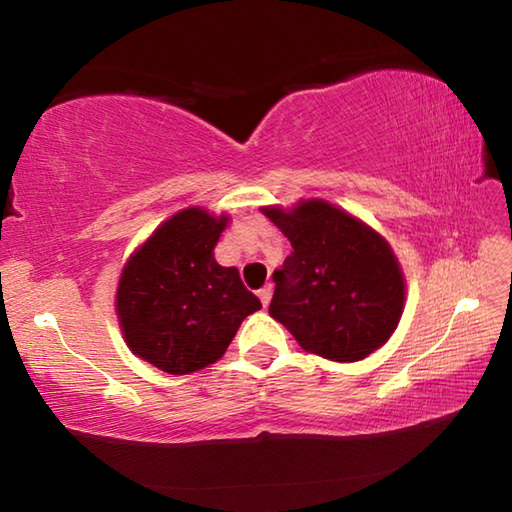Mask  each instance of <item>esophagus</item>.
<instances>
[{
    "mask_svg": "<svg viewBox=\"0 0 512 512\" xmlns=\"http://www.w3.org/2000/svg\"><path fill=\"white\" fill-rule=\"evenodd\" d=\"M271 296H273V284H264V287L259 289V300H262L264 307L271 302Z\"/></svg>",
    "mask_w": 512,
    "mask_h": 512,
    "instance_id": "esophagus-1",
    "label": "esophagus"
}]
</instances>
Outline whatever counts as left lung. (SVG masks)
Returning a JSON list of instances; mask_svg holds the SVG:
<instances>
[{
	"label": "left lung",
	"mask_w": 512,
	"mask_h": 512,
	"mask_svg": "<svg viewBox=\"0 0 512 512\" xmlns=\"http://www.w3.org/2000/svg\"><path fill=\"white\" fill-rule=\"evenodd\" d=\"M262 212L293 248L273 273L268 314L289 329L302 350L350 363L391 339L406 287L384 237L320 198Z\"/></svg>",
	"instance_id": "8db88e82"
}]
</instances>
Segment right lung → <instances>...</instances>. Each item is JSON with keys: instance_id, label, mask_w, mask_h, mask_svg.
<instances>
[{"instance_id": "obj_1", "label": "right lung", "mask_w": 512, "mask_h": 512, "mask_svg": "<svg viewBox=\"0 0 512 512\" xmlns=\"http://www.w3.org/2000/svg\"><path fill=\"white\" fill-rule=\"evenodd\" d=\"M228 216L201 207L173 214L128 259L117 287V316L133 354L169 375L219 361L241 320L262 302L214 246Z\"/></svg>"}]
</instances>
